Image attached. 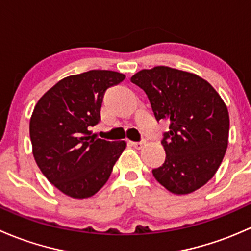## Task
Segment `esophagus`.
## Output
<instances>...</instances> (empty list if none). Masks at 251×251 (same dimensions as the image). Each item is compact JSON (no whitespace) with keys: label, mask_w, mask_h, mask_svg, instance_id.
Wrapping results in <instances>:
<instances>
[{"label":"esophagus","mask_w":251,"mask_h":251,"mask_svg":"<svg viewBox=\"0 0 251 251\" xmlns=\"http://www.w3.org/2000/svg\"><path fill=\"white\" fill-rule=\"evenodd\" d=\"M144 144H146V142H143V141L142 142H131V146L136 149H142L143 148Z\"/></svg>","instance_id":"obj_1"}]
</instances>
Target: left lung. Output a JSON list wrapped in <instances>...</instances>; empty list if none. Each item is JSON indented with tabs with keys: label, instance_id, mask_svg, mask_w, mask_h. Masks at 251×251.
<instances>
[{
	"label": "left lung",
	"instance_id": "1",
	"mask_svg": "<svg viewBox=\"0 0 251 251\" xmlns=\"http://www.w3.org/2000/svg\"><path fill=\"white\" fill-rule=\"evenodd\" d=\"M131 81L147 93L156 120L170 123L163 143L165 163L153 170L174 194H189L210 181L228 146L229 115L214 87L193 73L154 67Z\"/></svg>",
	"mask_w": 251,
	"mask_h": 251
}]
</instances>
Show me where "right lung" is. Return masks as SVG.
<instances>
[{"label": "right lung", "mask_w": 251, "mask_h": 251, "mask_svg": "<svg viewBox=\"0 0 251 251\" xmlns=\"http://www.w3.org/2000/svg\"><path fill=\"white\" fill-rule=\"evenodd\" d=\"M125 75L90 70L58 81L42 96L30 118L32 154L55 188L74 199L95 196L109 179L125 141H107L90 128L100 118L103 96Z\"/></svg>", "instance_id": "right-lung-1"}]
</instances>
